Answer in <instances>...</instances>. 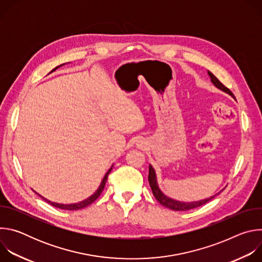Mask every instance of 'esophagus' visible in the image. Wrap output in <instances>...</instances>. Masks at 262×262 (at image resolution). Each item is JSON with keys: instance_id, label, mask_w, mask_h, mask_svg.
Wrapping results in <instances>:
<instances>
[{"instance_id": "esophagus-1", "label": "esophagus", "mask_w": 262, "mask_h": 262, "mask_svg": "<svg viewBox=\"0 0 262 262\" xmlns=\"http://www.w3.org/2000/svg\"><path fill=\"white\" fill-rule=\"evenodd\" d=\"M140 146H141V147H142V144H140Z\"/></svg>"}]
</instances>
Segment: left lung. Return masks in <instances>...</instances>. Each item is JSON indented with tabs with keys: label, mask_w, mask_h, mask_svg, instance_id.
<instances>
[{
	"label": "left lung",
	"mask_w": 262,
	"mask_h": 262,
	"mask_svg": "<svg viewBox=\"0 0 262 262\" xmlns=\"http://www.w3.org/2000/svg\"><path fill=\"white\" fill-rule=\"evenodd\" d=\"M208 72V76L210 77V80H211V83L216 87L219 88L220 90L224 91L228 93L229 95H231L233 98L234 95L233 93L227 88L224 86L210 72V71H207ZM148 181H149V184H150V188H151V191L154 193V196L156 197V199L162 204L164 205L165 207L169 208V209H172V210H177V211H183V210H189V209H193V208H196V207H199L205 203H207L208 201H210L211 199H213L217 194H215L214 196H211L210 198H207V199H204V200H200V201H195V202H181V201H177V200H174V199H171L169 197H167L165 194H163V192L160 190L159 185H158V181H157V175H156V171L155 169L152 168L151 165H149V174H148Z\"/></svg>",
	"instance_id": "obj_1"
}]
</instances>
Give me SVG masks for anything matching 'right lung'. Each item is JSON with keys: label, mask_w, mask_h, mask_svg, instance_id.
I'll use <instances>...</instances> for the list:
<instances>
[{"label": "right lung", "mask_w": 262, "mask_h": 262, "mask_svg": "<svg viewBox=\"0 0 262 262\" xmlns=\"http://www.w3.org/2000/svg\"><path fill=\"white\" fill-rule=\"evenodd\" d=\"M60 66H61V65H60ZM58 67H59V66H58ZM58 67H56V68L53 69L52 71L56 70ZM112 168H113V167H111V168L108 169V171L105 173V175H104V177H103V179H102V181H101V183H100V185H99V188L97 189V191H96L92 196H90L89 198H87V199L84 200V201H81V202H79V203H73V204H60V203L52 202V201H50V200H48V199H46V198H43V197H41V196H40V197H41L42 199H45V200H46L48 203H50L51 205H53V206H55V207H58V208H61V209H65V210H77V209H82V208H84V207H86V206L92 204V203L99 197V195L101 194V192H102L103 189H104V185H105V182H106V179H107V175L110 174Z\"/></svg>", "instance_id": "obj_1"}]
</instances>
